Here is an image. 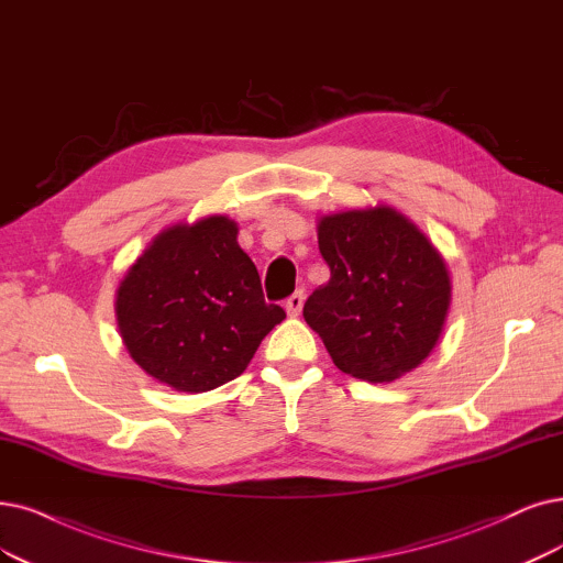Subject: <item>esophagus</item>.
I'll use <instances>...</instances> for the list:
<instances>
[{
  "label": "esophagus",
  "mask_w": 563,
  "mask_h": 563,
  "mask_svg": "<svg viewBox=\"0 0 563 563\" xmlns=\"http://www.w3.org/2000/svg\"><path fill=\"white\" fill-rule=\"evenodd\" d=\"M301 308H303V292H295L292 297H287V301H285V310H287V316L297 318V316L301 313Z\"/></svg>",
  "instance_id": "1"
}]
</instances>
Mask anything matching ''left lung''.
I'll list each match as a JSON object with an SVG mask.
<instances>
[{"instance_id":"1","label":"left lung","mask_w":563,"mask_h":563,"mask_svg":"<svg viewBox=\"0 0 563 563\" xmlns=\"http://www.w3.org/2000/svg\"><path fill=\"white\" fill-rule=\"evenodd\" d=\"M318 245L331 278L308 297L303 318L334 364L368 383L418 368L452 299L439 250L391 206L320 218Z\"/></svg>"}]
</instances>
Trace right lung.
I'll use <instances>...</instances> for the list:
<instances>
[{
    "mask_svg": "<svg viewBox=\"0 0 563 563\" xmlns=\"http://www.w3.org/2000/svg\"><path fill=\"white\" fill-rule=\"evenodd\" d=\"M224 216L159 232L122 278L115 316L132 360L178 391L239 378L262 339L285 320L266 303L257 268Z\"/></svg>",
    "mask_w": 563,
    "mask_h": 563,
    "instance_id": "1",
    "label": "right lung"
}]
</instances>
